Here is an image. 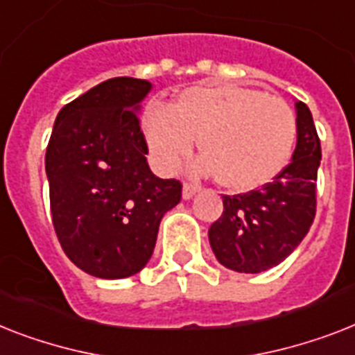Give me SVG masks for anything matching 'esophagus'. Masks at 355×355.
I'll use <instances>...</instances> for the list:
<instances>
[{"mask_svg": "<svg viewBox=\"0 0 355 355\" xmlns=\"http://www.w3.org/2000/svg\"><path fill=\"white\" fill-rule=\"evenodd\" d=\"M198 189H200V187L195 186V184H184V187H182V198H184V200H189V198H193V197H195V195H197Z\"/></svg>", "mask_w": 355, "mask_h": 355, "instance_id": "1", "label": "esophagus"}]
</instances>
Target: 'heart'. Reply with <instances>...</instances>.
Masks as SVG:
<instances>
[{"instance_id": "1", "label": "heart", "mask_w": 355, "mask_h": 355, "mask_svg": "<svg viewBox=\"0 0 355 355\" xmlns=\"http://www.w3.org/2000/svg\"><path fill=\"white\" fill-rule=\"evenodd\" d=\"M142 132L162 175L177 171L197 140L202 157L193 171L215 175L230 191H252L286 168L297 123L279 98L239 85H198L182 91L169 109H146Z\"/></svg>"}]
</instances>
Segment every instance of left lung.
<instances>
[{"label":"left lung","instance_id":"obj_1","mask_svg":"<svg viewBox=\"0 0 355 355\" xmlns=\"http://www.w3.org/2000/svg\"><path fill=\"white\" fill-rule=\"evenodd\" d=\"M297 144L292 162L261 189L224 195V211L207 237L217 261L239 273L281 264L301 244L315 217L321 142L306 103L295 102Z\"/></svg>","mask_w":355,"mask_h":355}]
</instances>
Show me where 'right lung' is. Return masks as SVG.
<instances>
[{"label":"right lung","mask_w":355,"mask_h":355,"mask_svg":"<svg viewBox=\"0 0 355 355\" xmlns=\"http://www.w3.org/2000/svg\"><path fill=\"white\" fill-rule=\"evenodd\" d=\"M153 83L111 78L58 112L45 155L51 213L63 252L100 279L131 277L151 259L158 226L182 186L146 160L138 112Z\"/></svg>","instance_id":"right-lung-1"}]
</instances>
